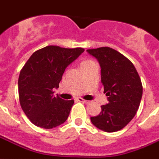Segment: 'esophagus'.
I'll list each match as a JSON object with an SVG mask.
<instances>
[{
  "label": "esophagus",
  "instance_id": "34e87169",
  "mask_svg": "<svg viewBox=\"0 0 159 159\" xmlns=\"http://www.w3.org/2000/svg\"><path fill=\"white\" fill-rule=\"evenodd\" d=\"M78 101H80V102H83V103H85V104H88L89 103V101H86V100H84V99H82L81 97H79L78 98Z\"/></svg>",
  "mask_w": 159,
  "mask_h": 159
}]
</instances>
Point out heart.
Listing matches in <instances>:
<instances>
[{"label":"heart","instance_id":"obj_1","mask_svg":"<svg viewBox=\"0 0 159 159\" xmlns=\"http://www.w3.org/2000/svg\"><path fill=\"white\" fill-rule=\"evenodd\" d=\"M91 63H93V61H91V60H84V61H82V62H81L80 67L85 66V65H87V64H91Z\"/></svg>","mask_w":159,"mask_h":159}]
</instances>
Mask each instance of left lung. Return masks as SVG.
<instances>
[{"instance_id": "obj_1", "label": "left lung", "mask_w": 159, "mask_h": 159, "mask_svg": "<svg viewBox=\"0 0 159 159\" xmlns=\"http://www.w3.org/2000/svg\"><path fill=\"white\" fill-rule=\"evenodd\" d=\"M101 68V83L108 103L91 116L93 125L107 132H117L129 123L140 106L143 84L134 65L121 53L108 47L88 49Z\"/></svg>"}]
</instances>
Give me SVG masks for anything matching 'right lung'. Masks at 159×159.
<instances>
[{
    "instance_id": "1",
    "label": "right lung",
    "mask_w": 159,
    "mask_h": 159,
    "mask_svg": "<svg viewBox=\"0 0 159 159\" xmlns=\"http://www.w3.org/2000/svg\"><path fill=\"white\" fill-rule=\"evenodd\" d=\"M82 48L47 46L32 54L20 72L19 101L22 111L35 126L51 129L69 117L74 100L64 101L53 95L64 70L79 58Z\"/></svg>"
}]
</instances>
